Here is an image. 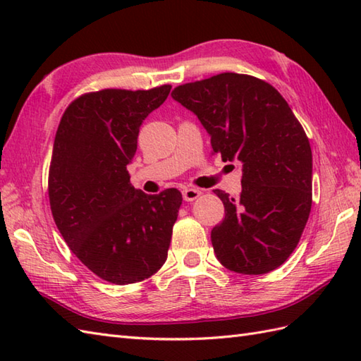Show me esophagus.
I'll use <instances>...</instances> for the list:
<instances>
[{
	"mask_svg": "<svg viewBox=\"0 0 361 361\" xmlns=\"http://www.w3.org/2000/svg\"><path fill=\"white\" fill-rule=\"evenodd\" d=\"M200 195H202V190L194 189V188H186L183 190V198H185V202H194Z\"/></svg>",
	"mask_w": 361,
	"mask_h": 361,
	"instance_id": "esophagus-1",
	"label": "esophagus"
}]
</instances>
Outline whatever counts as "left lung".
Masks as SVG:
<instances>
[{
  "label": "left lung",
  "mask_w": 361,
  "mask_h": 361,
  "mask_svg": "<svg viewBox=\"0 0 361 361\" xmlns=\"http://www.w3.org/2000/svg\"><path fill=\"white\" fill-rule=\"evenodd\" d=\"M224 161H240L242 194L214 192L225 219L211 240L220 264L242 274L282 265L301 239L312 208V150L304 128L270 83L235 73L176 87Z\"/></svg>",
  "instance_id": "8db88e82"
}]
</instances>
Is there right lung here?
<instances>
[{"instance_id":"right-lung-1","label":"right lung","mask_w":361,"mask_h":361,"mask_svg":"<svg viewBox=\"0 0 361 361\" xmlns=\"http://www.w3.org/2000/svg\"><path fill=\"white\" fill-rule=\"evenodd\" d=\"M171 88L83 94L63 113L54 140V221L80 262L118 286L147 279L163 267L183 202L176 189L158 195L135 189L127 171L142 121Z\"/></svg>"}]
</instances>
